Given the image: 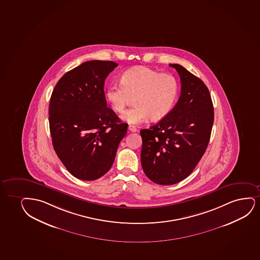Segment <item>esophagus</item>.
<instances>
[{
  "mask_svg": "<svg viewBox=\"0 0 260 260\" xmlns=\"http://www.w3.org/2000/svg\"><path fill=\"white\" fill-rule=\"evenodd\" d=\"M128 130L130 132H133V133H135V132L137 131V128L135 127V125H129Z\"/></svg>",
  "mask_w": 260,
  "mask_h": 260,
  "instance_id": "obj_1",
  "label": "esophagus"
}]
</instances>
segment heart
<instances>
[{"label": "heart", "instance_id": "heart-1", "mask_svg": "<svg viewBox=\"0 0 260 260\" xmlns=\"http://www.w3.org/2000/svg\"><path fill=\"white\" fill-rule=\"evenodd\" d=\"M180 86L171 74H161L147 67H135L120 77V84L112 83L106 88L105 99L118 113L135 99V106L124 113L130 124H140L148 119L159 120L172 111L178 101Z\"/></svg>", "mask_w": 260, "mask_h": 260}]
</instances>
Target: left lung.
I'll list each match as a JSON object with an SVG mask.
<instances>
[{
	"instance_id": "8db88e82",
	"label": "left lung",
	"mask_w": 260,
	"mask_h": 260,
	"mask_svg": "<svg viewBox=\"0 0 260 260\" xmlns=\"http://www.w3.org/2000/svg\"><path fill=\"white\" fill-rule=\"evenodd\" d=\"M180 76L181 94L169 114L141 130V161L154 183L171 185L184 180L204 155L214 123L210 93L197 76L178 64H170Z\"/></svg>"
}]
</instances>
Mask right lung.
I'll return each mask as SVG.
<instances>
[{"instance_id":"obj_1","label":"right lung","mask_w":260,"mask_h":260,"mask_svg":"<svg viewBox=\"0 0 260 260\" xmlns=\"http://www.w3.org/2000/svg\"><path fill=\"white\" fill-rule=\"evenodd\" d=\"M118 64L89 60L67 72L57 82L49 104L53 148L71 174L95 180L115 159L127 124L107 107L104 86Z\"/></svg>"}]
</instances>
